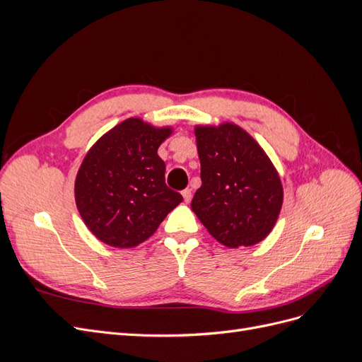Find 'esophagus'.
Masks as SVG:
<instances>
[{
  "mask_svg": "<svg viewBox=\"0 0 362 362\" xmlns=\"http://www.w3.org/2000/svg\"><path fill=\"white\" fill-rule=\"evenodd\" d=\"M181 194H182V198H184V202H190V199H192V190L190 189H184L182 192H181Z\"/></svg>",
  "mask_w": 362,
  "mask_h": 362,
  "instance_id": "obj_1",
  "label": "esophagus"
}]
</instances>
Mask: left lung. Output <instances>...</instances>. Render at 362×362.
<instances>
[{
    "label": "left lung",
    "instance_id": "8db88e82",
    "mask_svg": "<svg viewBox=\"0 0 362 362\" xmlns=\"http://www.w3.org/2000/svg\"><path fill=\"white\" fill-rule=\"evenodd\" d=\"M202 185L192 210L218 243H259L275 226L282 206L276 169L257 141L234 124L194 129Z\"/></svg>",
    "mask_w": 362,
    "mask_h": 362
}]
</instances>
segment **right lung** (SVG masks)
I'll return each instance as SVG.
<instances>
[{
    "label": "right lung",
    "mask_w": 362,
    "mask_h": 362,
    "mask_svg": "<svg viewBox=\"0 0 362 362\" xmlns=\"http://www.w3.org/2000/svg\"><path fill=\"white\" fill-rule=\"evenodd\" d=\"M170 128L131 117L87 152L75 180V202L84 223L103 243L133 247L157 231L182 196L166 185L157 149Z\"/></svg>",
    "instance_id": "1"
}]
</instances>
